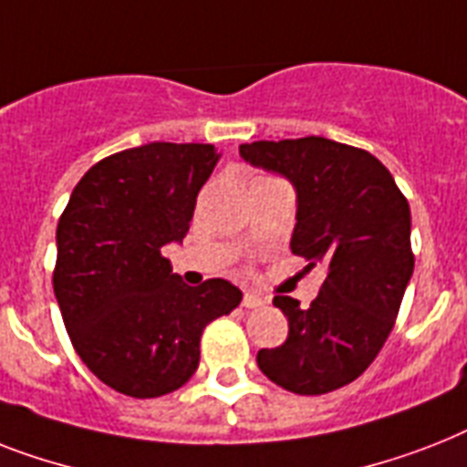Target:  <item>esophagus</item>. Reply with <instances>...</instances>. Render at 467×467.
Returning <instances> with one entry per match:
<instances>
[{
  "label": "esophagus",
  "mask_w": 467,
  "mask_h": 467,
  "mask_svg": "<svg viewBox=\"0 0 467 467\" xmlns=\"http://www.w3.org/2000/svg\"><path fill=\"white\" fill-rule=\"evenodd\" d=\"M264 305H266V299L259 297V295L244 293V297H242V306H246V309H259Z\"/></svg>",
  "instance_id": "1"
}]
</instances>
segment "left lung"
Masks as SVG:
<instances>
[{
	"instance_id": "8db88e82",
	"label": "left lung",
	"mask_w": 467,
	"mask_h": 467,
	"mask_svg": "<svg viewBox=\"0 0 467 467\" xmlns=\"http://www.w3.org/2000/svg\"><path fill=\"white\" fill-rule=\"evenodd\" d=\"M240 153L293 182L290 249L328 268L306 309L273 297L290 331L280 348L259 350V369L299 396L331 393L374 362L396 324L415 268L408 199L374 155L324 136L242 143Z\"/></svg>"
}]
</instances>
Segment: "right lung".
<instances>
[{
	"mask_svg": "<svg viewBox=\"0 0 467 467\" xmlns=\"http://www.w3.org/2000/svg\"><path fill=\"white\" fill-rule=\"evenodd\" d=\"M218 158L211 143L119 150L83 174L59 218L52 285L64 326L83 365L124 396L187 384L203 328L242 302L223 278L189 287L162 256L187 237Z\"/></svg>",
	"mask_w": 467,
	"mask_h": 467,
	"instance_id": "obj_1",
	"label": "right lung"
}]
</instances>
